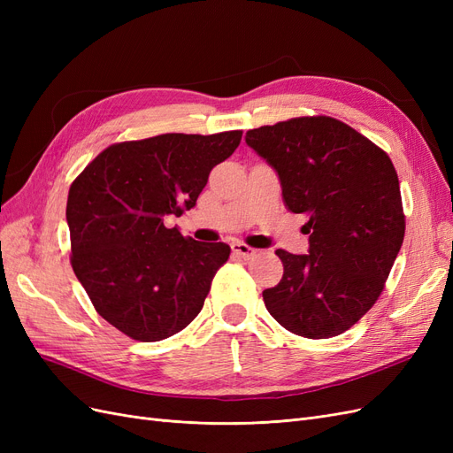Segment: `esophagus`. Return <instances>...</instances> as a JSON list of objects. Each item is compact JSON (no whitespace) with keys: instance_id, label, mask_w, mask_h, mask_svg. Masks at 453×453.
Masks as SVG:
<instances>
[{"instance_id":"obj_1","label":"esophagus","mask_w":453,"mask_h":453,"mask_svg":"<svg viewBox=\"0 0 453 453\" xmlns=\"http://www.w3.org/2000/svg\"><path fill=\"white\" fill-rule=\"evenodd\" d=\"M230 248H232V253H234L240 258H250V257L255 255V250L250 248V245L242 243V242H232Z\"/></svg>"}]
</instances>
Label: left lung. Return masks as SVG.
Returning a JSON list of instances; mask_svg holds the SVG:
<instances>
[{"label": "left lung", "mask_w": 453, "mask_h": 453, "mask_svg": "<svg viewBox=\"0 0 453 453\" xmlns=\"http://www.w3.org/2000/svg\"><path fill=\"white\" fill-rule=\"evenodd\" d=\"M276 170L285 205L306 215V255L278 250L281 281L266 310L304 338L342 334L374 306L404 240L401 187L391 158L331 117H298L245 134Z\"/></svg>", "instance_id": "left-lung-1"}]
</instances>
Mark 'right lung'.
<instances>
[{"instance_id": "right-lung-1", "label": "right lung", "mask_w": 453, "mask_h": 453, "mask_svg": "<svg viewBox=\"0 0 453 453\" xmlns=\"http://www.w3.org/2000/svg\"><path fill=\"white\" fill-rule=\"evenodd\" d=\"M240 140L242 130H232L115 143L72 183V266L96 311L120 333L158 342L200 313L230 248L185 238L164 219L195 208L210 172Z\"/></svg>"}]
</instances>
